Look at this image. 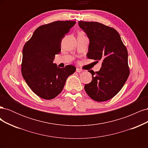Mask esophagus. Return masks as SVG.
I'll return each mask as SVG.
<instances>
[{
	"label": "esophagus",
	"mask_w": 148,
	"mask_h": 148,
	"mask_svg": "<svg viewBox=\"0 0 148 148\" xmlns=\"http://www.w3.org/2000/svg\"><path fill=\"white\" fill-rule=\"evenodd\" d=\"M76 71L78 73H81L83 71V70H82L81 69H79V68H77V69H76Z\"/></svg>",
	"instance_id": "34e87169"
}]
</instances>
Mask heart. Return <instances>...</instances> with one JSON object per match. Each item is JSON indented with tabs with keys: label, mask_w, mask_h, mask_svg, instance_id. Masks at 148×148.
I'll list each match as a JSON object with an SVG mask.
<instances>
[{
	"label": "heart",
	"mask_w": 148,
	"mask_h": 148,
	"mask_svg": "<svg viewBox=\"0 0 148 148\" xmlns=\"http://www.w3.org/2000/svg\"><path fill=\"white\" fill-rule=\"evenodd\" d=\"M79 35H83V34H82V33H79V34H78V36H79Z\"/></svg>",
	"instance_id": "b5f03b06"
}]
</instances>
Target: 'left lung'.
I'll return each instance as SVG.
<instances>
[{"instance_id": "obj_1", "label": "left lung", "mask_w": 148, "mask_h": 148, "mask_svg": "<svg viewBox=\"0 0 148 148\" xmlns=\"http://www.w3.org/2000/svg\"><path fill=\"white\" fill-rule=\"evenodd\" d=\"M89 39L87 57L102 61L99 71L89 70L92 81L84 85L85 91L97 102L112 99L121 90L130 74L128 52L115 29L98 22L78 21Z\"/></svg>"}]
</instances>
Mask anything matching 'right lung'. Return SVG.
<instances>
[{
  "label": "right lung",
  "instance_id": "obj_1",
  "mask_svg": "<svg viewBox=\"0 0 148 148\" xmlns=\"http://www.w3.org/2000/svg\"><path fill=\"white\" fill-rule=\"evenodd\" d=\"M75 23L57 21L39 26L23 47L22 75L31 90L42 99L59 95L67 78L76 70L72 65L60 69L53 63L55 55L61 51L62 39Z\"/></svg>",
  "mask_w": 148,
  "mask_h": 148
}]
</instances>
